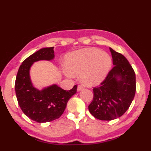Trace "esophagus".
Here are the masks:
<instances>
[{
  "mask_svg": "<svg viewBox=\"0 0 151 151\" xmlns=\"http://www.w3.org/2000/svg\"><path fill=\"white\" fill-rule=\"evenodd\" d=\"M84 88V86H82V85H78V88H77V90L79 91L82 90V89H83Z\"/></svg>",
  "mask_w": 151,
  "mask_h": 151,
  "instance_id": "1",
  "label": "esophagus"
}]
</instances>
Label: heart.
Wrapping results in <instances>:
<instances>
[{"label":"heart","instance_id":"b5f03b06","mask_svg":"<svg viewBox=\"0 0 151 151\" xmlns=\"http://www.w3.org/2000/svg\"><path fill=\"white\" fill-rule=\"evenodd\" d=\"M111 65V60L108 54L102 52L96 48H88L68 54L66 65L69 71L67 75L81 74L82 82L86 85L99 84L106 76Z\"/></svg>","mask_w":151,"mask_h":151}]
</instances>
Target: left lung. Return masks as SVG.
Returning <instances> with one entry per match:
<instances>
[{
  "instance_id": "left-lung-1",
  "label": "left lung",
  "mask_w": 151,
  "mask_h": 151,
  "mask_svg": "<svg viewBox=\"0 0 151 151\" xmlns=\"http://www.w3.org/2000/svg\"><path fill=\"white\" fill-rule=\"evenodd\" d=\"M114 67L93 90V99L88 106L93 116L111 121L122 116L132 103L136 90V75L123 54L110 48Z\"/></svg>"
}]
</instances>
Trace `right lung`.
<instances>
[{
	"instance_id": "add662e5",
	"label": "right lung",
	"mask_w": 151,
	"mask_h": 151,
	"mask_svg": "<svg viewBox=\"0 0 151 151\" xmlns=\"http://www.w3.org/2000/svg\"><path fill=\"white\" fill-rule=\"evenodd\" d=\"M54 47L41 49L25 59L19 67L15 89L18 104L23 113L37 123H46L61 117L69 99L76 93L77 86L64 90L52 85L40 91L32 84L29 70L35 62L54 58Z\"/></svg>"
}]
</instances>
